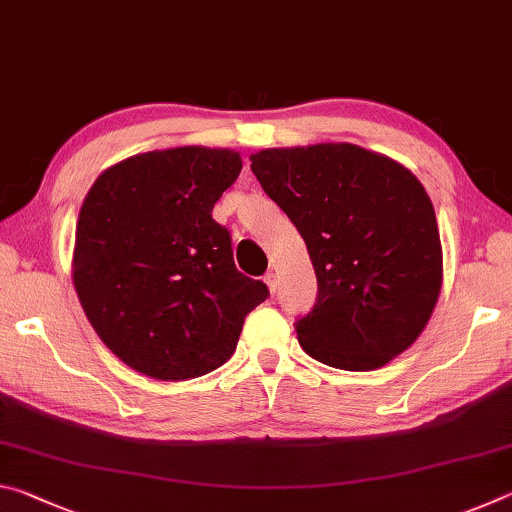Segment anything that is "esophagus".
<instances>
[{
	"instance_id": "1",
	"label": "esophagus",
	"mask_w": 512,
	"mask_h": 512,
	"mask_svg": "<svg viewBox=\"0 0 512 512\" xmlns=\"http://www.w3.org/2000/svg\"><path fill=\"white\" fill-rule=\"evenodd\" d=\"M264 282H266L268 291H271V293H275V291H277V275H275L273 271H268V273L264 275Z\"/></svg>"
}]
</instances>
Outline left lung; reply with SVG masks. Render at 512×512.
<instances>
[{
  "label": "left lung",
  "mask_w": 512,
  "mask_h": 512,
  "mask_svg": "<svg viewBox=\"0 0 512 512\" xmlns=\"http://www.w3.org/2000/svg\"><path fill=\"white\" fill-rule=\"evenodd\" d=\"M250 162L305 239L316 271V305L296 320L302 350L361 372L411 348L443 284L436 212L420 180L345 142L264 149Z\"/></svg>",
  "instance_id": "left-lung-1"
}]
</instances>
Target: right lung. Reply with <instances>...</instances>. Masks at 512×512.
<instances>
[{
    "label": "right lung",
    "mask_w": 512,
    "mask_h": 512,
    "mask_svg": "<svg viewBox=\"0 0 512 512\" xmlns=\"http://www.w3.org/2000/svg\"><path fill=\"white\" fill-rule=\"evenodd\" d=\"M239 171L237 151L178 146L112 164L85 196L74 289L106 348L142 375L185 381L223 366L268 298L212 219Z\"/></svg>",
    "instance_id": "1"
}]
</instances>
